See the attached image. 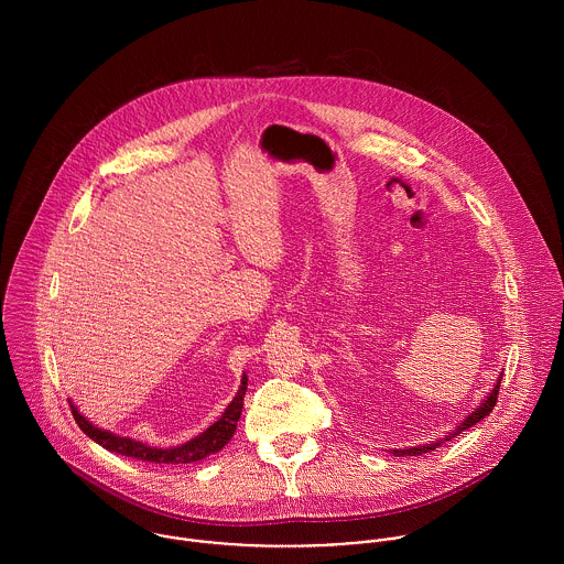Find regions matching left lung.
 <instances>
[{
    "mask_svg": "<svg viewBox=\"0 0 564 564\" xmlns=\"http://www.w3.org/2000/svg\"><path fill=\"white\" fill-rule=\"evenodd\" d=\"M499 384H501V376H499V380H497V384L492 387V391L486 395V400H484L476 410H471L467 416H465V421L460 423V425H456V430L454 432H449L445 438H438V441H432V443H427V445H416V447H408V449H391V454H395V456H421V454H427V452H434L436 447H441L445 441H452V438H456L458 434H463L465 430H469V427H474L478 421H482L484 416H488L490 412H492V408H495V403H497V395H499Z\"/></svg>",
    "mask_w": 564,
    "mask_h": 564,
    "instance_id": "left-lung-1",
    "label": "left lung"
}]
</instances>
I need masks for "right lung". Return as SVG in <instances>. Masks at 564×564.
<instances>
[{"label": "right lung", "instance_id": "add662e5", "mask_svg": "<svg viewBox=\"0 0 564 564\" xmlns=\"http://www.w3.org/2000/svg\"><path fill=\"white\" fill-rule=\"evenodd\" d=\"M245 391H247V376H242L241 389H239L237 398L230 402V405L226 408V412L210 427H206L199 436L191 438L184 445L164 447V449L145 445V443L128 438V436H117V434H112L108 430H101V427L93 425L86 416H82L74 403L69 402V405H72L74 419L80 425L82 432L88 438H93L95 443H99L101 447H106L108 452H115V454H121V456H128V458H137V460H143V463L186 465V463L202 460V458H206L210 454H217V452L224 449V445H228V441L237 432V421L241 419Z\"/></svg>", "mask_w": 564, "mask_h": 564}]
</instances>
